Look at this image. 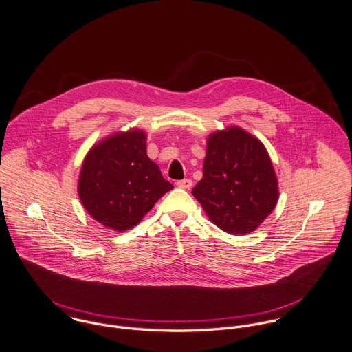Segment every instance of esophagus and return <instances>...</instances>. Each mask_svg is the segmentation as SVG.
I'll return each mask as SVG.
<instances>
[{"label":"esophagus","instance_id":"esophagus-1","mask_svg":"<svg viewBox=\"0 0 352 352\" xmlns=\"http://www.w3.org/2000/svg\"><path fill=\"white\" fill-rule=\"evenodd\" d=\"M177 186L181 188V189H185V190H189L192 186H193V181L186 178V179H182V181H178L177 182Z\"/></svg>","mask_w":352,"mask_h":352}]
</instances>
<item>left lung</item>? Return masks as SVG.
<instances>
[{"label":"left lung","instance_id":"1","mask_svg":"<svg viewBox=\"0 0 352 352\" xmlns=\"http://www.w3.org/2000/svg\"><path fill=\"white\" fill-rule=\"evenodd\" d=\"M192 195L220 230L249 234L275 210L278 177L265 145L239 126L207 139L203 178Z\"/></svg>","mask_w":352,"mask_h":352}]
</instances>
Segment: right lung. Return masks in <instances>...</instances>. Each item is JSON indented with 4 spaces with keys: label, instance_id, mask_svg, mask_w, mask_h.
<instances>
[{
    "label": "right lung",
    "instance_id": "right-lung-1",
    "mask_svg": "<svg viewBox=\"0 0 352 352\" xmlns=\"http://www.w3.org/2000/svg\"><path fill=\"white\" fill-rule=\"evenodd\" d=\"M173 188L146 155V133L133 128L91 146L81 164L77 193L98 223L122 232L138 226Z\"/></svg>",
    "mask_w": 352,
    "mask_h": 352
}]
</instances>
